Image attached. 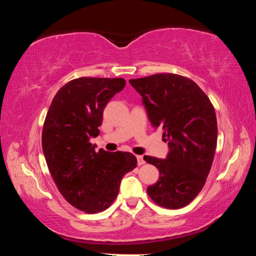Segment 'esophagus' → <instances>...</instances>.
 <instances>
[{"instance_id":"34e87169","label":"esophagus","mask_w":256,"mask_h":256,"mask_svg":"<svg viewBox=\"0 0 256 256\" xmlns=\"http://www.w3.org/2000/svg\"><path fill=\"white\" fill-rule=\"evenodd\" d=\"M136 159H138V166H142V164H144V157H142V156H136Z\"/></svg>"}]
</instances>
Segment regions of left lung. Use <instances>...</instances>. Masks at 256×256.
I'll return each mask as SVG.
<instances>
[{
    "label": "left lung",
    "mask_w": 256,
    "mask_h": 256,
    "mask_svg": "<svg viewBox=\"0 0 256 256\" xmlns=\"http://www.w3.org/2000/svg\"><path fill=\"white\" fill-rule=\"evenodd\" d=\"M130 84L141 94L151 125L162 130L170 146L166 159L144 156L160 172L146 192L156 204L180 209L201 192L211 170L218 136L214 105L196 82L174 73Z\"/></svg>",
    "instance_id": "left-lung-1"
}]
</instances>
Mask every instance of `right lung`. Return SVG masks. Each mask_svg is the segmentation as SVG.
Instances as JSON below:
<instances>
[{
    "label": "right lung",
    "instance_id": "1",
    "mask_svg": "<svg viewBox=\"0 0 256 256\" xmlns=\"http://www.w3.org/2000/svg\"><path fill=\"white\" fill-rule=\"evenodd\" d=\"M124 86L123 78H78L58 90L47 112L42 133L47 166L63 198L86 214L110 208L120 180L136 167L131 152L96 151L89 142L99 136L104 108Z\"/></svg>",
    "mask_w": 256,
    "mask_h": 256
}]
</instances>
